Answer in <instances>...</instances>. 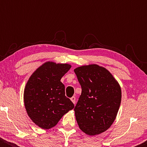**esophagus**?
<instances>
[{
	"instance_id": "1",
	"label": "esophagus",
	"mask_w": 147,
	"mask_h": 147,
	"mask_svg": "<svg viewBox=\"0 0 147 147\" xmlns=\"http://www.w3.org/2000/svg\"><path fill=\"white\" fill-rule=\"evenodd\" d=\"M70 99H71V102H73L74 104H75V103H76V98L74 97V96H73V97H71V98H70Z\"/></svg>"
}]
</instances>
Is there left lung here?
Here are the masks:
<instances>
[{
  "label": "left lung",
  "mask_w": 147,
  "mask_h": 147,
  "mask_svg": "<svg viewBox=\"0 0 147 147\" xmlns=\"http://www.w3.org/2000/svg\"><path fill=\"white\" fill-rule=\"evenodd\" d=\"M82 94L74 108L80 129L94 136L105 132L116 119L120 102L121 88L111 73L96 64L74 69Z\"/></svg>",
  "instance_id": "obj_1"
}]
</instances>
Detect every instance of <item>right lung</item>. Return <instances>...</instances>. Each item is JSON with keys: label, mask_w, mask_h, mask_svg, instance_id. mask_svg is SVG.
I'll list each match as a JSON object with an SVG mask.
<instances>
[{"label": "right lung", "mask_w": 147, "mask_h": 147, "mask_svg": "<svg viewBox=\"0 0 147 147\" xmlns=\"http://www.w3.org/2000/svg\"><path fill=\"white\" fill-rule=\"evenodd\" d=\"M67 63L47 61L31 76L24 90V103L28 116L43 129L58 123L74 104L65 96L61 79L71 68Z\"/></svg>", "instance_id": "right-lung-1"}]
</instances>
